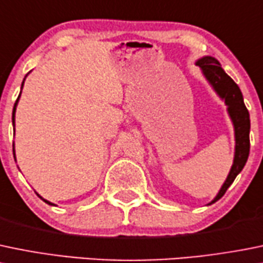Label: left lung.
Returning <instances> with one entry per match:
<instances>
[{"label": "left lung", "mask_w": 263, "mask_h": 263, "mask_svg": "<svg viewBox=\"0 0 263 263\" xmlns=\"http://www.w3.org/2000/svg\"><path fill=\"white\" fill-rule=\"evenodd\" d=\"M195 65L200 68L203 76L213 88L218 98L225 101L228 106V113L234 126V136H235V152H234L233 165L230 168L225 182L221 186L217 195L213 198L212 202L207 205L213 204L221 199L229 186L234 182L236 176L241 172L246 165L249 155V131H251V119H249L248 109L244 104L243 95L239 86L229 77L225 70L221 68V64L217 59L212 56H203L195 61Z\"/></svg>", "instance_id": "left-lung-1"}]
</instances>
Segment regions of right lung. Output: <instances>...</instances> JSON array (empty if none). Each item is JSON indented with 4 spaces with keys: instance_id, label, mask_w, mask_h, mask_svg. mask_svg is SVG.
Returning <instances> with one entry per match:
<instances>
[{
    "instance_id": "1",
    "label": "right lung",
    "mask_w": 263,
    "mask_h": 263,
    "mask_svg": "<svg viewBox=\"0 0 263 263\" xmlns=\"http://www.w3.org/2000/svg\"><path fill=\"white\" fill-rule=\"evenodd\" d=\"M28 76V74H27ZM27 76H25V77H27ZM24 81H25V78L24 80H23V83H22V88H23V86H24ZM20 95H22V91H20ZM20 95L17 96V100H16V103H15V105H14V109H12V126H14V134H15V111H16V106H17V103H19V99H20ZM15 145L12 144V152H14V158H15ZM15 160H16V158H15ZM38 195V194H37ZM41 198V199L43 200V202L45 203H47V204H50V205H55L53 204V203H51V202H48V200H46V199H43L42 196L41 195H38Z\"/></svg>"
}]
</instances>
